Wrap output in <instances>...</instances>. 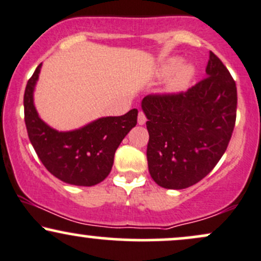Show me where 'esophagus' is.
<instances>
[{"mask_svg":"<svg viewBox=\"0 0 261 261\" xmlns=\"http://www.w3.org/2000/svg\"><path fill=\"white\" fill-rule=\"evenodd\" d=\"M146 120H147V119H146L145 113L141 110V112H139V116H137V121H139L140 125H143L146 122Z\"/></svg>","mask_w":261,"mask_h":261,"instance_id":"34e87169","label":"esophagus"}]
</instances>
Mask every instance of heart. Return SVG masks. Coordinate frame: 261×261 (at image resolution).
<instances>
[{
  "instance_id": "b5f03b06",
  "label": "heart",
  "mask_w": 261,
  "mask_h": 261,
  "mask_svg": "<svg viewBox=\"0 0 261 261\" xmlns=\"http://www.w3.org/2000/svg\"><path fill=\"white\" fill-rule=\"evenodd\" d=\"M180 65V60L169 59L160 68L161 77H168L176 71L175 76L170 81V89H173V91H180V89L184 88L194 74V68L191 66H182V67L179 69Z\"/></svg>"
}]
</instances>
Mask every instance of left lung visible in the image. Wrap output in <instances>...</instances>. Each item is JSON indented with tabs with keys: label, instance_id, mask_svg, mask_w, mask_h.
I'll return each instance as SVG.
<instances>
[{
	"label": "left lung",
	"instance_id": "1",
	"mask_svg": "<svg viewBox=\"0 0 261 261\" xmlns=\"http://www.w3.org/2000/svg\"><path fill=\"white\" fill-rule=\"evenodd\" d=\"M149 134L148 170L162 188L196 184L221 160L236 125L237 87L223 62L210 51L206 77L187 92L142 99Z\"/></svg>",
	"mask_w": 261,
	"mask_h": 261
}]
</instances>
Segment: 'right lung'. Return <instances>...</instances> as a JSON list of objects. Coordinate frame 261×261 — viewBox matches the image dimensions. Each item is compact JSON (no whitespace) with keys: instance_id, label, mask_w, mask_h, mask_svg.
Returning <instances> with one entry per match:
<instances>
[{"instance_id":"obj_1","label":"right lung","mask_w":261,"mask_h":261,"mask_svg":"<svg viewBox=\"0 0 261 261\" xmlns=\"http://www.w3.org/2000/svg\"><path fill=\"white\" fill-rule=\"evenodd\" d=\"M41 64L35 68L24 92V121L29 140L44 167L60 180L92 187L109 175L116 148L137 124V109L108 116L67 133H59L39 118L33 92Z\"/></svg>"}]
</instances>
